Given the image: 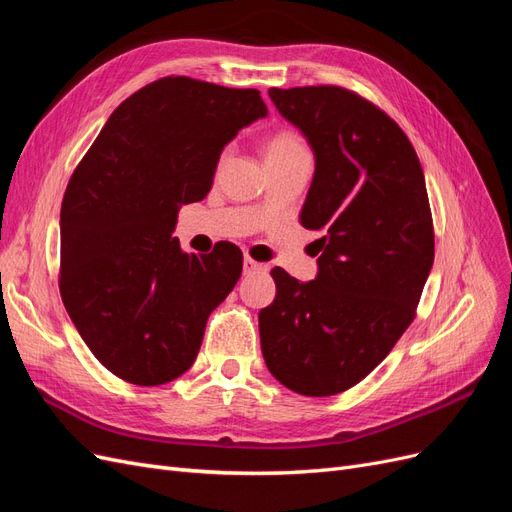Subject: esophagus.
I'll use <instances>...</instances> for the list:
<instances>
[{"label": "esophagus", "mask_w": 512, "mask_h": 512, "mask_svg": "<svg viewBox=\"0 0 512 512\" xmlns=\"http://www.w3.org/2000/svg\"><path fill=\"white\" fill-rule=\"evenodd\" d=\"M258 271H265V265H260V262H256L254 258L245 256V260H243V273L245 275H252V273H258Z\"/></svg>", "instance_id": "34e87169"}]
</instances>
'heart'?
I'll return each instance as SVG.
<instances>
[{
  "mask_svg": "<svg viewBox=\"0 0 512 512\" xmlns=\"http://www.w3.org/2000/svg\"><path fill=\"white\" fill-rule=\"evenodd\" d=\"M267 162L286 160L290 156H297V153L309 151L303 138L292 132V130H277L267 138Z\"/></svg>",
  "mask_w": 512,
  "mask_h": 512,
  "instance_id": "1",
  "label": "heart"
}]
</instances>
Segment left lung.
<instances>
[{
  "mask_svg": "<svg viewBox=\"0 0 512 512\" xmlns=\"http://www.w3.org/2000/svg\"><path fill=\"white\" fill-rule=\"evenodd\" d=\"M269 96L314 149L301 224L324 237L316 280L271 271L277 294L258 314L260 348L290 391L329 397L371 374L416 316L436 250L425 175L406 132L354 91Z\"/></svg>",
  "mask_w": 512,
  "mask_h": 512,
  "instance_id": "1",
  "label": "left lung"
}]
</instances>
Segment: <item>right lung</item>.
<instances>
[{
	"label": "right lung",
	"instance_id": "right-lung-1",
	"mask_svg": "<svg viewBox=\"0 0 512 512\" xmlns=\"http://www.w3.org/2000/svg\"><path fill=\"white\" fill-rule=\"evenodd\" d=\"M265 115L258 89L164 76L115 108L72 173L59 292L117 378L158 386L192 367L243 254L228 241L205 256L181 252L177 211L207 196L224 145Z\"/></svg>",
	"mask_w": 512,
	"mask_h": 512
}]
</instances>
